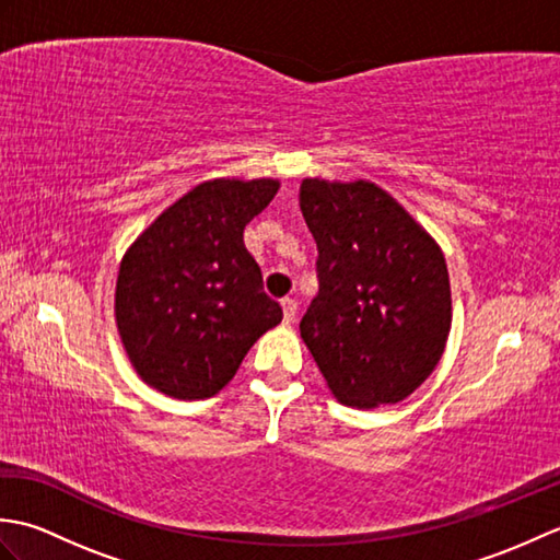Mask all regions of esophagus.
Here are the masks:
<instances>
[{
  "label": "esophagus",
  "mask_w": 560,
  "mask_h": 560,
  "mask_svg": "<svg viewBox=\"0 0 560 560\" xmlns=\"http://www.w3.org/2000/svg\"><path fill=\"white\" fill-rule=\"evenodd\" d=\"M281 307H283V319H287V323H293L295 313H299V303H295L293 299H283Z\"/></svg>",
  "instance_id": "1"
}]
</instances>
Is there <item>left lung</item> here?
<instances>
[{"mask_svg": "<svg viewBox=\"0 0 560 560\" xmlns=\"http://www.w3.org/2000/svg\"><path fill=\"white\" fill-rule=\"evenodd\" d=\"M319 291L301 337L341 404L407 399L435 371L452 325L443 249L383 187L305 177Z\"/></svg>", "mask_w": 560, "mask_h": 560, "instance_id": "8db88e82", "label": "left lung"}]
</instances>
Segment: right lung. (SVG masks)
<instances>
[{"label": "right lung", "mask_w": 560, "mask_h": 560, "mask_svg": "<svg viewBox=\"0 0 560 560\" xmlns=\"http://www.w3.org/2000/svg\"><path fill=\"white\" fill-rule=\"evenodd\" d=\"M279 180L201 183L165 209L120 261L117 331L147 385L175 399H207L231 383L249 347L281 323L261 289L243 231Z\"/></svg>", "instance_id": "obj_1"}]
</instances>
